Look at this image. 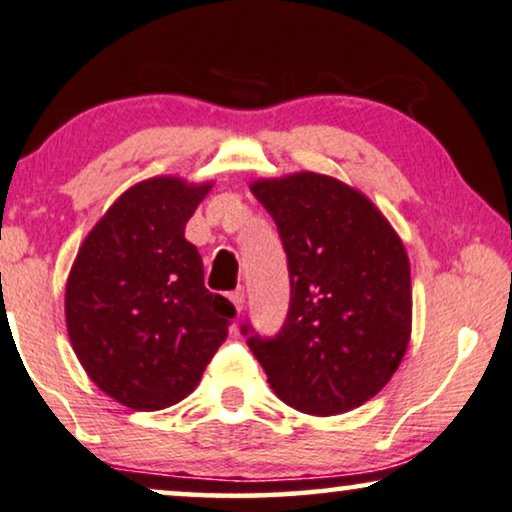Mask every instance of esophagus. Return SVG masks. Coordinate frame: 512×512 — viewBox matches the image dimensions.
<instances>
[{"label":"esophagus","mask_w":512,"mask_h":512,"mask_svg":"<svg viewBox=\"0 0 512 512\" xmlns=\"http://www.w3.org/2000/svg\"><path fill=\"white\" fill-rule=\"evenodd\" d=\"M229 300L234 302V307H236V312L241 314V309H243V304H245V293L241 288L238 290H234V293H229Z\"/></svg>","instance_id":"34e87169"}]
</instances>
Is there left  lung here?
Masks as SVG:
<instances>
[{
	"label": "left lung",
	"mask_w": 512,
	"mask_h": 512,
	"mask_svg": "<svg viewBox=\"0 0 512 512\" xmlns=\"http://www.w3.org/2000/svg\"><path fill=\"white\" fill-rule=\"evenodd\" d=\"M288 257L290 304L276 335L241 326L271 390L335 416L390 383L411 335L409 257L371 200L314 172L255 181Z\"/></svg>",
	"instance_id": "left-lung-1"
}]
</instances>
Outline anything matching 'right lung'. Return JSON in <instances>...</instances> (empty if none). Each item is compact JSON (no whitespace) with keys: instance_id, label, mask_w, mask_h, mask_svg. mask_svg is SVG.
<instances>
[{"instance_id":"obj_1","label":"right lung","mask_w":512,"mask_h":512,"mask_svg":"<svg viewBox=\"0 0 512 512\" xmlns=\"http://www.w3.org/2000/svg\"><path fill=\"white\" fill-rule=\"evenodd\" d=\"M210 184L158 177L115 200L84 238L66 286L73 349L120 404L158 411L196 390L236 307L210 293L184 226Z\"/></svg>"}]
</instances>
